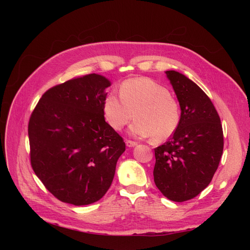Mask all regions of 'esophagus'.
I'll list each match as a JSON object with an SVG mask.
<instances>
[{
  "instance_id": "obj_1",
  "label": "esophagus",
  "mask_w": 250,
  "mask_h": 250,
  "mask_svg": "<svg viewBox=\"0 0 250 250\" xmlns=\"http://www.w3.org/2000/svg\"><path fill=\"white\" fill-rule=\"evenodd\" d=\"M126 146L127 147H135L138 145L137 142H133V141H130V140H126Z\"/></svg>"
}]
</instances>
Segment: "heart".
Here are the masks:
<instances>
[{
	"mask_svg": "<svg viewBox=\"0 0 250 250\" xmlns=\"http://www.w3.org/2000/svg\"><path fill=\"white\" fill-rule=\"evenodd\" d=\"M132 135L153 137L163 142L172 137L180 123L179 103L167 87L148 77L127 79L120 85V97L109 93L104 98L105 120L115 130H121L133 118Z\"/></svg>",
	"mask_w": 250,
	"mask_h": 250,
	"instance_id": "1",
	"label": "heart"
}]
</instances>
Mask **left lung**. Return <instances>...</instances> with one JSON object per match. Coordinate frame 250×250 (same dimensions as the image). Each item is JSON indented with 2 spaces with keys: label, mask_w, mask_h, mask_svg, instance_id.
Returning a JSON list of instances; mask_svg holds the SVG:
<instances>
[{
  "label": "left lung",
  "mask_w": 250,
  "mask_h": 250,
  "mask_svg": "<svg viewBox=\"0 0 250 250\" xmlns=\"http://www.w3.org/2000/svg\"><path fill=\"white\" fill-rule=\"evenodd\" d=\"M181 110L179 126L154 149V183L168 199L196 197L213 178L223 152L220 118L209 98L184 74L166 71Z\"/></svg>",
  "instance_id": "obj_1"
}]
</instances>
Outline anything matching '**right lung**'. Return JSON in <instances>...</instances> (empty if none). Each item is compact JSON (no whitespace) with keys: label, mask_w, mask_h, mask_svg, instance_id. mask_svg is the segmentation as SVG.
<instances>
[{"label":"right lung","mask_w":250,"mask_h":250,"mask_svg":"<svg viewBox=\"0 0 250 250\" xmlns=\"http://www.w3.org/2000/svg\"><path fill=\"white\" fill-rule=\"evenodd\" d=\"M110 81L88 74L48 89L28 125L36 176L60 201L87 206L109 188L123 139L105 122L103 101Z\"/></svg>","instance_id":"add662e5"}]
</instances>
